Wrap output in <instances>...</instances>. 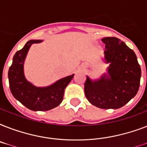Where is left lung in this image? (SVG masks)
I'll use <instances>...</instances> for the list:
<instances>
[{
	"label": "left lung",
	"mask_w": 147,
	"mask_h": 147,
	"mask_svg": "<svg viewBox=\"0 0 147 147\" xmlns=\"http://www.w3.org/2000/svg\"><path fill=\"white\" fill-rule=\"evenodd\" d=\"M105 60L110 63L107 74L98 80L87 76L85 94L92 105L101 109H117L137 94L140 87L141 69L137 55L117 37H105Z\"/></svg>",
	"instance_id": "obj_1"
}]
</instances>
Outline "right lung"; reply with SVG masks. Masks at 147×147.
<instances>
[{
    "instance_id": "1",
    "label": "right lung",
    "mask_w": 147,
    "mask_h": 147,
    "mask_svg": "<svg viewBox=\"0 0 147 147\" xmlns=\"http://www.w3.org/2000/svg\"><path fill=\"white\" fill-rule=\"evenodd\" d=\"M42 40H30L24 48L17 51L13 58L8 71L10 92L22 105L32 111H49L57 107L63 99L65 88L73 78L74 74L61 78L47 87H36L26 80L24 72V63L31 45Z\"/></svg>"
}]
</instances>
